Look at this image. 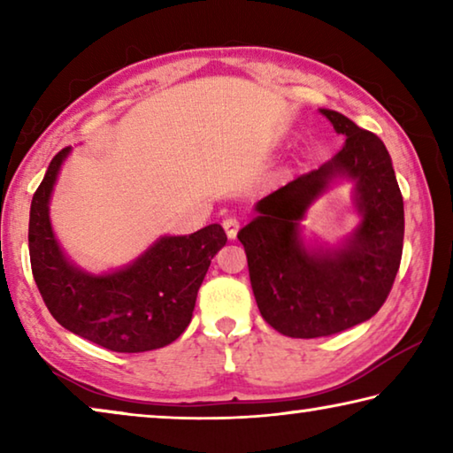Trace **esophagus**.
Masks as SVG:
<instances>
[{"label": "esophagus", "mask_w": 453, "mask_h": 453, "mask_svg": "<svg viewBox=\"0 0 453 453\" xmlns=\"http://www.w3.org/2000/svg\"><path fill=\"white\" fill-rule=\"evenodd\" d=\"M221 226H224L229 240H235L237 232H240V221H237L235 218H226L224 224H221Z\"/></svg>", "instance_id": "34e87169"}]
</instances>
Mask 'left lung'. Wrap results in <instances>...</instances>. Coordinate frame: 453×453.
<instances>
[{"mask_svg": "<svg viewBox=\"0 0 453 453\" xmlns=\"http://www.w3.org/2000/svg\"><path fill=\"white\" fill-rule=\"evenodd\" d=\"M319 113L346 140L342 150L259 199L257 216L237 234L262 318L280 334L303 340L375 316L394 286L403 250V199L386 145L342 113ZM340 180L355 183L357 229L335 246L308 242L301 234L304 213Z\"/></svg>", "mask_w": 453, "mask_h": 453, "instance_id": "8db88e82", "label": "left lung"}]
</instances>
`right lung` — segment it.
Listing matches in <instances>:
<instances>
[{
    "mask_svg": "<svg viewBox=\"0 0 453 453\" xmlns=\"http://www.w3.org/2000/svg\"><path fill=\"white\" fill-rule=\"evenodd\" d=\"M64 148L51 159L29 210V259L45 305L59 326L105 349L140 354L186 332L197 289L227 235L219 224L189 235H162L119 270L91 273L64 254L53 234L50 202Z\"/></svg>",
    "mask_w": 453,
    "mask_h": 453,
    "instance_id": "obj_1",
    "label": "right lung"
}]
</instances>
